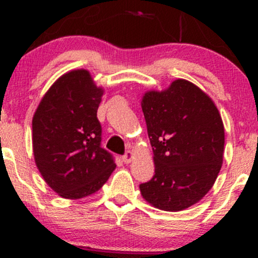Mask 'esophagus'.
<instances>
[{"instance_id": "1", "label": "esophagus", "mask_w": 258, "mask_h": 258, "mask_svg": "<svg viewBox=\"0 0 258 258\" xmlns=\"http://www.w3.org/2000/svg\"><path fill=\"white\" fill-rule=\"evenodd\" d=\"M133 158H135V155H133L132 152H130V150H128V152H126L122 155V161L125 162V164H128V162L132 161Z\"/></svg>"}]
</instances>
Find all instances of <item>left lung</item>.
I'll use <instances>...</instances> for the list:
<instances>
[{
  "instance_id": "obj_1",
  "label": "left lung",
  "mask_w": 258,
  "mask_h": 258,
  "mask_svg": "<svg viewBox=\"0 0 258 258\" xmlns=\"http://www.w3.org/2000/svg\"><path fill=\"white\" fill-rule=\"evenodd\" d=\"M155 174L139 184L148 203L164 211H182L212 188L222 162L224 127L211 98L185 80L142 100Z\"/></svg>"
}]
</instances>
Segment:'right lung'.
<instances>
[{
    "label": "right lung",
    "mask_w": 258,
    "mask_h": 258,
    "mask_svg": "<svg viewBox=\"0 0 258 258\" xmlns=\"http://www.w3.org/2000/svg\"><path fill=\"white\" fill-rule=\"evenodd\" d=\"M102 96L87 70H74L53 84L32 119L35 162L65 199L96 193L116 167L112 154L102 148L97 117Z\"/></svg>",
    "instance_id": "1"
}]
</instances>
